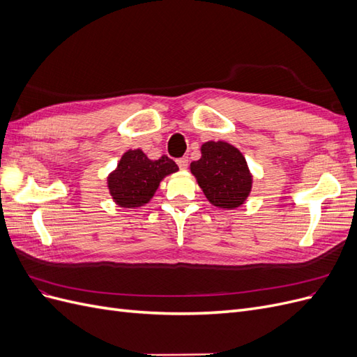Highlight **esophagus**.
I'll list each match as a JSON object with an SVG mask.
<instances>
[{
  "mask_svg": "<svg viewBox=\"0 0 357 357\" xmlns=\"http://www.w3.org/2000/svg\"><path fill=\"white\" fill-rule=\"evenodd\" d=\"M177 165L180 167V169H186L189 165V159L186 156H183L180 159H177Z\"/></svg>",
  "mask_w": 357,
  "mask_h": 357,
  "instance_id": "1",
  "label": "esophagus"
}]
</instances>
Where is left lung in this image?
Returning a JSON list of instances; mask_svg holds the SVG:
<instances>
[{
  "label": "left lung",
  "instance_id": "obj_1",
  "mask_svg": "<svg viewBox=\"0 0 357 357\" xmlns=\"http://www.w3.org/2000/svg\"><path fill=\"white\" fill-rule=\"evenodd\" d=\"M201 153L190 171L204 195L215 207H240L252 190V176L240 150L225 142H208L202 144Z\"/></svg>",
  "mask_w": 357,
  "mask_h": 357
}]
</instances>
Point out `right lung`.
<instances>
[{"mask_svg":"<svg viewBox=\"0 0 357 357\" xmlns=\"http://www.w3.org/2000/svg\"><path fill=\"white\" fill-rule=\"evenodd\" d=\"M177 169L176 162L167 155L152 160L139 149L128 150L107 181L116 204L134 208L147 204L155 195L160 180Z\"/></svg>","mask_w":357,"mask_h":357,"instance_id":"1","label":"right lung"}]
</instances>
